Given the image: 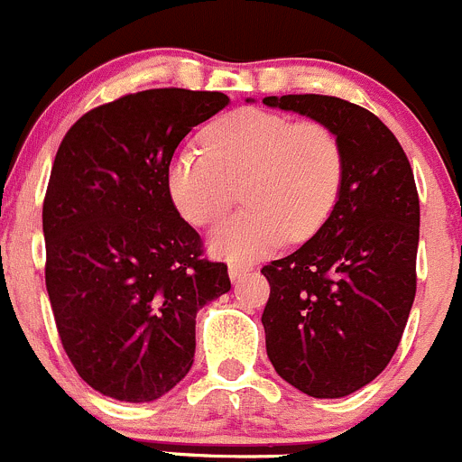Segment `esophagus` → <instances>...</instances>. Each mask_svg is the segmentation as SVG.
Listing matches in <instances>:
<instances>
[{
	"mask_svg": "<svg viewBox=\"0 0 462 462\" xmlns=\"http://www.w3.org/2000/svg\"><path fill=\"white\" fill-rule=\"evenodd\" d=\"M249 272H251V264H240V263H231L229 264L231 281H240V278H245Z\"/></svg>",
	"mask_w": 462,
	"mask_h": 462,
	"instance_id": "esophagus-1",
	"label": "esophagus"
}]
</instances>
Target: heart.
Segmentation results:
<instances>
[{"label": "heart", "mask_w": 462, "mask_h": 462, "mask_svg": "<svg viewBox=\"0 0 462 462\" xmlns=\"http://www.w3.org/2000/svg\"><path fill=\"white\" fill-rule=\"evenodd\" d=\"M344 181V150L330 127L246 107L207 132V148L186 145L168 168L177 211L195 226L233 207L236 186L249 207L211 233V249L254 260L285 240H308L330 217Z\"/></svg>", "instance_id": "1"}]
</instances>
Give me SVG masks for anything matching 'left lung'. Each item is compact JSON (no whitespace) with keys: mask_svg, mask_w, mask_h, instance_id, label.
<instances>
[{"mask_svg":"<svg viewBox=\"0 0 462 462\" xmlns=\"http://www.w3.org/2000/svg\"><path fill=\"white\" fill-rule=\"evenodd\" d=\"M264 105L330 127L344 150L341 193L323 226L263 267L267 357L312 397L371 384L400 346L415 299L420 199L400 141L368 109L321 94L264 96Z\"/></svg>","mask_w":462,"mask_h":462,"instance_id":"obj_1","label":"left lung"}]
</instances>
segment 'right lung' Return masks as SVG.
Instances as JSON below:
<instances>
[{"label": "right lung", "instance_id": "add662e5", "mask_svg": "<svg viewBox=\"0 0 462 462\" xmlns=\"http://www.w3.org/2000/svg\"><path fill=\"white\" fill-rule=\"evenodd\" d=\"M226 105L222 91L127 94L78 118L58 148L42 207L49 300L78 375L114 400L180 384L198 310L231 290L168 189L177 145Z\"/></svg>", "mask_w": 462, "mask_h": 462}]
</instances>
